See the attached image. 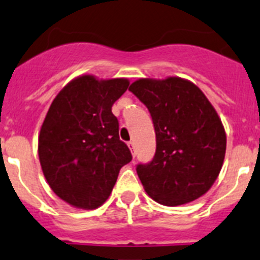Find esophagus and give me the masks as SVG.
<instances>
[{
	"label": "esophagus",
	"instance_id": "esophagus-1",
	"mask_svg": "<svg viewBox=\"0 0 260 260\" xmlns=\"http://www.w3.org/2000/svg\"><path fill=\"white\" fill-rule=\"evenodd\" d=\"M127 145H128V148H130V150H132L133 157H135V144H134V142H128Z\"/></svg>",
	"mask_w": 260,
	"mask_h": 260
}]
</instances>
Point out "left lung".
<instances>
[{"mask_svg": "<svg viewBox=\"0 0 260 260\" xmlns=\"http://www.w3.org/2000/svg\"><path fill=\"white\" fill-rule=\"evenodd\" d=\"M149 110L155 132L154 158L138 165L147 194L176 207L206 194L218 177L226 153V133L202 90L186 79H139L130 85Z\"/></svg>", "mask_w": 260, "mask_h": 260, "instance_id": "8db88e82", "label": "left lung"}]
</instances>
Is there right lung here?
Listing matches in <instances>:
<instances>
[{
    "mask_svg": "<svg viewBox=\"0 0 260 260\" xmlns=\"http://www.w3.org/2000/svg\"><path fill=\"white\" fill-rule=\"evenodd\" d=\"M128 84L123 78L78 76L56 95L42 123L38 138L42 171L54 194L75 208L102 206L121 167L132 160L112 113L113 103Z\"/></svg>",
    "mask_w": 260,
    "mask_h": 260,
    "instance_id": "add662e5",
    "label": "right lung"
}]
</instances>
